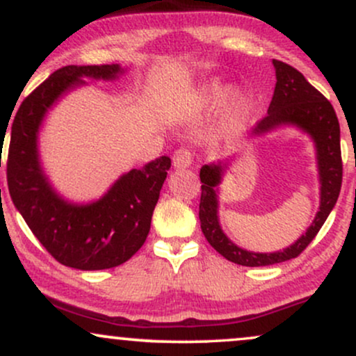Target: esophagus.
Listing matches in <instances>:
<instances>
[{
    "label": "esophagus",
    "mask_w": 356,
    "mask_h": 356,
    "mask_svg": "<svg viewBox=\"0 0 356 356\" xmlns=\"http://www.w3.org/2000/svg\"><path fill=\"white\" fill-rule=\"evenodd\" d=\"M192 162V154L187 149H179L175 150L172 155V165L175 170H184L191 165Z\"/></svg>",
    "instance_id": "34e87169"
}]
</instances>
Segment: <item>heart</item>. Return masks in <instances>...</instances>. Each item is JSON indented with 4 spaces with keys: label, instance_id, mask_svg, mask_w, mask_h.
<instances>
[{
    "label": "heart",
    "instance_id": "b5f03b06",
    "mask_svg": "<svg viewBox=\"0 0 356 356\" xmlns=\"http://www.w3.org/2000/svg\"><path fill=\"white\" fill-rule=\"evenodd\" d=\"M220 108L216 138L231 140L238 137L246 125L249 117V100L239 90L219 79H211L195 90L194 93L179 105L175 117L181 122H197Z\"/></svg>",
    "mask_w": 356,
    "mask_h": 356
}]
</instances>
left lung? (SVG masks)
<instances>
[{
    "label": "left lung",
    "mask_w": 356,
    "mask_h": 356,
    "mask_svg": "<svg viewBox=\"0 0 356 356\" xmlns=\"http://www.w3.org/2000/svg\"><path fill=\"white\" fill-rule=\"evenodd\" d=\"M273 67L276 72L273 100L269 104L268 115L254 127L251 137L259 138L283 127H295L296 130L312 138L316 154L318 181H320V209L305 234H301L291 246L284 248L283 251H248L232 243L219 222V186L238 155L202 165L199 174L202 182L201 204H199L201 229L207 243L220 256L241 266H269L301 254L333 211L341 189L340 124L332 104L296 68L277 60H273Z\"/></svg>",
    "instance_id": "left-lung-1"
}]
</instances>
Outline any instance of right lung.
I'll use <instances>...</instances> for the list:
<instances>
[{
	"mask_svg": "<svg viewBox=\"0 0 356 356\" xmlns=\"http://www.w3.org/2000/svg\"><path fill=\"white\" fill-rule=\"evenodd\" d=\"M125 73L120 65L60 68L23 100L11 125L6 162L11 201L44 249L58 263L81 271L120 266L142 248L170 159L162 155L122 174L99 199L68 201L44 170L40 132L48 112L73 90L87 87L85 80L113 81Z\"/></svg>",
	"mask_w": 356,
	"mask_h": 356,
	"instance_id": "right-lung-1",
	"label": "right lung"
}]
</instances>
